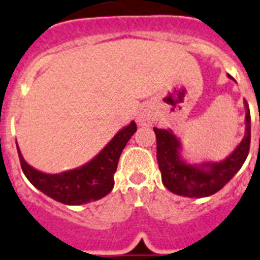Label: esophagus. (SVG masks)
I'll return each mask as SVG.
<instances>
[{"mask_svg":"<svg viewBox=\"0 0 260 260\" xmlns=\"http://www.w3.org/2000/svg\"><path fill=\"white\" fill-rule=\"evenodd\" d=\"M137 123H139V125H152L153 124V115L148 111L140 112L137 115Z\"/></svg>","mask_w":260,"mask_h":260,"instance_id":"esophagus-1","label":"esophagus"}]
</instances>
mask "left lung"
Returning <instances> with one entry per match:
<instances>
[{
	"instance_id": "1",
	"label": "left lung",
	"mask_w": 260,
	"mask_h": 260,
	"mask_svg": "<svg viewBox=\"0 0 260 260\" xmlns=\"http://www.w3.org/2000/svg\"><path fill=\"white\" fill-rule=\"evenodd\" d=\"M229 79L234 78L229 75ZM246 108L245 137L233 153L221 161L190 162L182 156V144L172 129L154 126L157 140V161L161 180L168 190L189 198H204L217 193L234 177L247 158L251 140V117Z\"/></svg>"
}]
</instances>
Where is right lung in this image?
<instances>
[{"mask_svg":"<svg viewBox=\"0 0 260 260\" xmlns=\"http://www.w3.org/2000/svg\"><path fill=\"white\" fill-rule=\"evenodd\" d=\"M136 131V123L131 121L112 137V140L92 160L82 167L58 174L37 171L26 162L18 145L17 149L23 173L38 190L60 204L76 206L100 200L112 190L115 185L113 174L116 172L120 154Z\"/></svg>","mask_w":260,"mask_h":260,"instance_id":"1","label":"right lung"}]
</instances>
